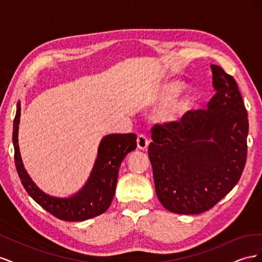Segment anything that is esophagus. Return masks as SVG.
<instances>
[{"label": "esophagus", "mask_w": 262, "mask_h": 262, "mask_svg": "<svg viewBox=\"0 0 262 262\" xmlns=\"http://www.w3.org/2000/svg\"><path fill=\"white\" fill-rule=\"evenodd\" d=\"M148 143H149V141L147 140V138L144 137V136H142V134H140V136L137 139L138 148L142 149V150H146L147 146H148Z\"/></svg>", "instance_id": "esophagus-1"}]
</instances>
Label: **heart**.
<instances>
[{
    "label": "heart",
    "mask_w": 262,
    "mask_h": 262,
    "mask_svg": "<svg viewBox=\"0 0 262 262\" xmlns=\"http://www.w3.org/2000/svg\"><path fill=\"white\" fill-rule=\"evenodd\" d=\"M182 90V84L178 81H170L166 83L163 87L162 91L160 93V96H158V102L161 104H165V102L170 101L171 99L175 98L177 95L181 92ZM186 104L184 102L182 106H185Z\"/></svg>",
    "instance_id": "obj_1"
}]
</instances>
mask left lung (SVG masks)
<instances>
[{"instance_id": "left-lung-1", "label": "left lung", "mask_w": 262, "mask_h": 262, "mask_svg": "<svg viewBox=\"0 0 262 262\" xmlns=\"http://www.w3.org/2000/svg\"><path fill=\"white\" fill-rule=\"evenodd\" d=\"M215 95L208 109L155 124L148 145L155 191L170 212L212 209L238 182L247 158L248 115L234 77L211 66Z\"/></svg>"}]
</instances>
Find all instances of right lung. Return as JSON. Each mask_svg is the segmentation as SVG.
Masks as SVG:
<instances>
[{
	"instance_id": "add662e5",
	"label": "right lung",
	"mask_w": 262,
	"mask_h": 262,
	"mask_svg": "<svg viewBox=\"0 0 262 262\" xmlns=\"http://www.w3.org/2000/svg\"><path fill=\"white\" fill-rule=\"evenodd\" d=\"M19 117L20 102H17L13 124L14 158L18 176L28 194L46 211L63 221H85L106 212L114 199L120 165L126 154L137 148L136 134H109L102 138L97 158L86 184L76 193L59 198L42 191L24 167L17 139Z\"/></svg>"
}]
</instances>
